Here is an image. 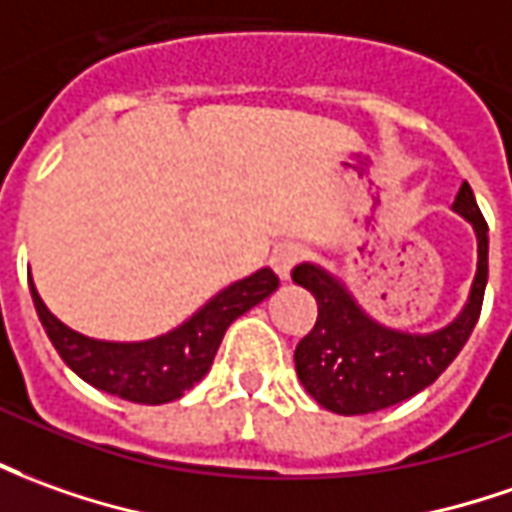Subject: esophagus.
<instances>
[{
    "mask_svg": "<svg viewBox=\"0 0 512 512\" xmlns=\"http://www.w3.org/2000/svg\"><path fill=\"white\" fill-rule=\"evenodd\" d=\"M303 256H306V248L303 245H295V242H281L273 250V256H270V264H273V270L278 273L281 281H287L292 273V267L301 262Z\"/></svg>",
    "mask_w": 512,
    "mask_h": 512,
    "instance_id": "34e87169",
    "label": "esophagus"
}]
</instances>
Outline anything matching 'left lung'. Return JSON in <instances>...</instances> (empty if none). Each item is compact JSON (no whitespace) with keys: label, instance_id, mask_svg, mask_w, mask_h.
<instances>
[{"label":"left lung","instance_id":"1","mask_svg":"<svg viewBox=\"0 0 512 512\" xmlns=\"http://www.w3.org/2000/svg\"><path fill=\"white\" fill-rule=\"evenodd\" d=\"M451 209L474 225L477 276L463 312L438 331L410 334L382 326L354 301L343 281L323 267L303 262L292 270V281L317 301L315 329L295 348V370L306 393L323 410L368 415L393 407L429 387L463 351L477 326L488 284V222L465 181Z\"/></svg>","mask_w":512,"mask_h":512}]
</instances>
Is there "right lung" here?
Instances as JSON below:
<instances>
[{
    "label": "right lung",
    "mask_w": 512,
    "mask_h": 512,
    "mask_svg": "<svg viewBox=\"0 0 512 512\" xmlns=\"http://www.w3.org/2000/svg\"><path fill=\"white\" fill-rule=\"evenodd\" d=\"M276 287V273L262 267L253 276L217 292L178 329L142 343H108L91 340L61 323L41 301L30 278L38 320L63 362L91 387L133 404H167L192 390L209 373L225 329L267 295H273Z\"/></svg>",
    "instance_id": "1"
}]
</instances>
